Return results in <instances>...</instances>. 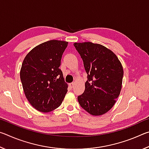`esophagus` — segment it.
Wrapping results in <instances>:
<instances>
[{"label":"esophagus","mask_w":149,"mask_h":149,"mask_svg":"<svg viewBox=\"0 0 149 149\" xmlns=\"http://www.w3.org/2000/svg\"><path fill=\"white\" fill-rule=\"evenodd\" d=\"M74 85H75V83H74V82L70 83V84H69V85H70V87H71V88H73V87H74Z\"/></svg>","instance_id":"esophagus-1"}]
</instances>
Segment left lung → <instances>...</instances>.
<instances>
[{
  "instance_id": "1",
  "label": "left lung",
  "mask_w": 149,
  "mask_h": 149,
  "mask_svg": "<svg viewBox=\"0 0 149 149\" xmlns=\"http://www.w3.org/2000/svg\"><path fill=\"white\" fill-rule=\"evenodd\" d=\"M87 74L85 89L77 97L79 104L93 116L110 110L122 89V65L114 52L99 44L75 42Z\"/></svg>"
}]
</instances>
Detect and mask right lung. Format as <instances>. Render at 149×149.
Wrapping results in <instances>:
<instances>
[{
	"label": "right lung",
	"instance_id": "right-lung-1",
	"mask_svg": "<svg viewBox=\"0 0 149 149\" xmlns=\"http://www.w3.org/2000/svg\"><path fill=\"white\" fill-rule=\"evenodd\" d=\"M68 42L50 40L35 47L22 63L20 79L27 99L42 112L54 110L62 104L68 84L59 68Z\"/></svg>",
	"mask_w": 149,
	"mask_h": 149
}]
</instances>
